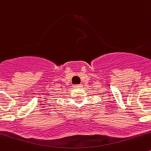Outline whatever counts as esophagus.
Masks as SVG:
<instances>
[{
	"label": "esophagus",
	"instance_id": "34e87169",
	"mask_svg": "<svg viewBox=\"0 0 151 151\" xmlns=\"http://www.w3.org/2000/svg\"><path fill=\"white\" fill-rule=\"evenodd\" d=\"M82 85L81 84H77V85H74L73 88H80L81 87Z\"/></svg>",
	"mask_w": 151,
	"mask_h": 151
}]
</instances>
